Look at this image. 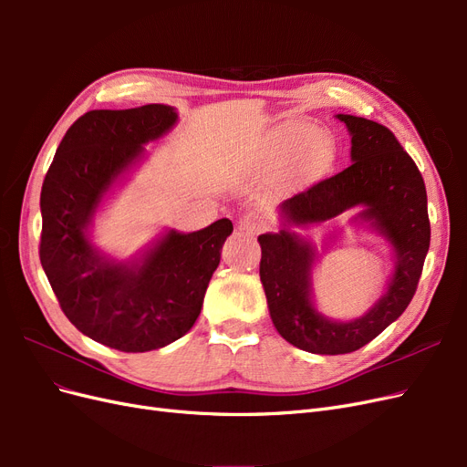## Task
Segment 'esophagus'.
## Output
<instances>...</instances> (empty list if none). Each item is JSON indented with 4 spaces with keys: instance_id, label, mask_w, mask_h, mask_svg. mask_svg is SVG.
<instances>
[{
    "instance_id": "34e87169",
    "label": "esophagus",
    "mask_w": 467,
    "mask_h": 467,
    "mask_svg": "<svg viewBox=\"0 0 467 467\" xmlns=\"http://www.w3.org/2000/svg\"><path fill=\"white\" fill-rule=\"evenodd\" d=\"M263 228H265V220L259 212H247V214L239 220V230H244L251 235L259 234Z\"/></svg>"
}]
</instances>
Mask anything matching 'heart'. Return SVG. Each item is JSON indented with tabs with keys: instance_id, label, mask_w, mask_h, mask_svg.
Instances as JSON below:
<instances>
[{
	"instance_id": "b5f03b06",
	"label": "heart",
	"mask_w": 467,
	"mask_h": 467,
	"mask_svg": "<svg viewBox=\"0 0 467 467\" xmlns=\"http://www.w3.org/2000/svg\"><path fill=\"white\" fill-rule=\"evenodd\" d=\"M337 158L333 138L304 122H285L268 132L249 155V171L257 177L275 173L280 189L296 191L327 175Z\"/></svg>"
}]
</instances>
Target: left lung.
Here are the masks:
<instances>
[{"label": "left lung", "instance_id": "8db88e82", "mask_svg": "<svg viewBox=\"0 0 467 467\" xmlns=\"http://www.w3.org/2000/svg\"><path fill=\"white\" fill-rule=\"evenodd\" d=\"M350 134V165L278 206L280 230L259 235L261 282L268 312L282 338L314 355H347L368 345L398 319L415 296L431 245L427 189L415 161L386 126L337 115ZM360 207L353 223H366L392 247L394 271L385 296L360 318L338 322L313 302V266L318 258L297 234Z\"/></svg>", "mask_w": 467, "mask_h": 467}]
</instances>
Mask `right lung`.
I'll return each instance as SVG.
<instances>
[{
	"label": "right lung",
	"instance_id": "right-lung-1",
	"mask_svg": "<svg viewBox=\"0 0 467 467\" xmlns=\"http://www.w3.org/2000/svg\"><path fill=\"white\" fill-rule=\"evenodd\" d=\"M177 120L169 105L89 110L69 126L42 182L40 263L62 312L83 335L122 352L167 347L192 327L234 232L228 218L191 234L165 230L126 261L93 245L109 192Z\"/></svg>",
	"mask_w": 467,
	"mask_h": 467
}]
</instances>
